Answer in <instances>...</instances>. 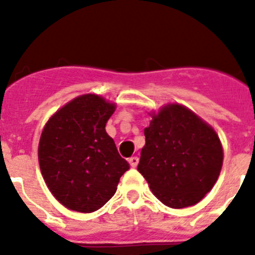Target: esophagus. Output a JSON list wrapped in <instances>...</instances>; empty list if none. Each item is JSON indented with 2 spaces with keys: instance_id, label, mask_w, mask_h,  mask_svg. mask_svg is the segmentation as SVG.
<instances>
[{
  "instance_id": "34e87169",
  "label": "esophagus",
  "mask_w": 255,
  "mask_h": 255,
  "mask_svg": "<svg viewBox=\"0 0 255 255\" xmlns=\"http://www.w3.org/2000/svg\"><path fill=\"white\" fill-rule=\"evenodd\" d=\"M129 163H130V166H131V167H136V166H138V163H139V158H138V157H130Z\"/></svg>"
}]
</instances>
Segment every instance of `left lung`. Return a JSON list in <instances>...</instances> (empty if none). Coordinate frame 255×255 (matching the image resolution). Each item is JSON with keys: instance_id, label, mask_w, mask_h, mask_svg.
<instances>
[{"instance_id": "left-lung-1", "label": "left lung", "mask_w": 255, "mask_h": 255, "mask_svg": "<svg viewBox=\"0 0 255 255\" xmlns=\"http://www.w3.org/2000/svg\"><path fill=\"white\" fill-rule=\"evenodd\" d=\"M138 171L164 206L197 204L220 176L224 150L212 126L185 106L172 103L152 115Z\"/></svg>"}]
</instances>
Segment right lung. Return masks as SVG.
Masks as SVG:
<instances>
[{
  "label": "right lung",
  "instance_id": "obj_1",
  "mask_svg": "<svg viewBox=\"0 0 255 255\" xmlns=\"http://www.w3.org/2000/svg\"><path fill=\"white\" fill-rule=\"evenodd\" d=\"M116 105L83 94L47 121L38 147L42 176L53 197L75 212L105 206L130 166L117 152L106 124Z\"/></svg>",
  "mask_w": 255,
  "mask_h": 255
}]
</instances>
